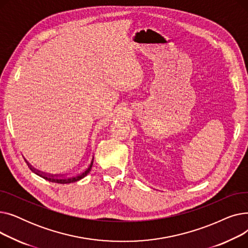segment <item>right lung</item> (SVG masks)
<instances>
[{"mask_svg": "<svg viewBox=\"0 0 248 248\" xmlns=\"http://www.w3.org/2000/svg\"><path fill=\"white\" fill-rule=\"evenodd\" d=\"M27 163L28 167L30 168V170H32L35 174H37L38 176L42 177L43 179L49 181V182H53V183H58V184H66V183H72V182H76L78 180H80L82 178H84L89 171L91 170V167L93 165V157L90 161H88L86 164H84L82 166V168L78 169V170L72 174L66 175V176H62V175H54V174H49V173H45L42 171L36 170V169L32 168L31 165L26 161Z\"/></svg>", "mask_w": 248, "mask_h": 248, "instance_id": "right-lung-1", "label": "right lung"}]
</instances>
